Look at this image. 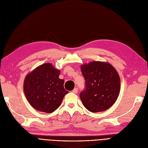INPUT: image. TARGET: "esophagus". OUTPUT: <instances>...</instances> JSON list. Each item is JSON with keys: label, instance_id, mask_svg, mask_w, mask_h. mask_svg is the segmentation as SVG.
Instances as JSON below:
<instances>
[{"label": "esophagus", "instance_id": "esophagus-1", "mask_svg": "<svg viewBox=\"0 0 148 148\" xmlns=\"http://www.w3.org/2000/svg\"><path fill=\"white\" fill-rule=\"evenodd\" d=\"M72 92H73V93H75V94H77V92H78V89H77V88H74V89L72 91Z\"/></svg>", "mask_w": 148, "mask_h": 148}]
</instances>
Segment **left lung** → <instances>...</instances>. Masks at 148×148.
I'll return each instance as SVG.
<instances>
[{"label": "left lung", "instance_id": "8db88e82", "mask_svg": "<svg viewBox=\"0 0 148 148\" xmlns=\"http://www.w3.org/2000/svg\"><path fill=\"white\" fill-rule=\"evenodd\" d=\"M81 70L85 88L79 97L85 108L91 112L109 109L120 90V77L114 67L107 62L95 61L82 65Z\"/></svg>", "mask_w": 148, "mask_h": 148}]
</instances>
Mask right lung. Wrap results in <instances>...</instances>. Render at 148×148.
<instances>
[{
    "label": "right lung",
    "instance_id": "obj_1",
    "mask_svg": "<svg viewBox=\"0 0 148 148\" xmlns=\"http://www.w3.org/2000/svg\"><path fill=\"white\" fill-rule=\"evenodd\" d=\"M60 70L50 63L38 66L26 76L23 89L26 99L33 108L52 113L59 107L65 95L64 80L59 78Z\"/></svg>",
    "mask_w": 148,
    "mask_h": 148
}]
</instances>
